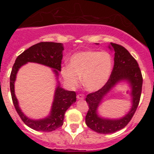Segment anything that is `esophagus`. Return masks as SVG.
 <instances>
[{
  "mask_svg": "<svg viewBox=\"0 0 154 154\" xmlns=\"http://www.w3.org/2000/svg\"><path fill=\"white\" fill-rule=\"evenodd\" d=\"M77 98L79 100H82L84 99V95L82 94H78L77 95Z\"/></svg>",
  "mask_w": 154,
  "mask_h": 154,
  "instance_id": "obj_1",
  "label": "esophagus"
}]
</instances>
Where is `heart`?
<instances>
[{"mask_svg":"<svg viewBox=\"0 0 154 154\" xmlns=\"http://www.w3.org/2000/svg\"><path fill=\"white\" fill-rule=\"evenodd\" d=\"M112 70V59L106 52L85 51L72 55L69 66H62L61 73L69 87H75L81 77L88 91L101 89L109 80Z\"/></svg>","mask_w":154,"mask_h":154,"instance_id":"1","label":"heart"}]
</instances>
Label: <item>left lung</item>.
<instances>
[{
  "mask_svg": "<svg viewBox=\"0 0 154 154\" xmlns=\"http://www.w3.org/2000/svg\"><path fill=\"white\" fill-rule=\"evenodd\" d=\"M109 48L114 51V65L110 77L101 89L90 93L86 97L89 110L85 116V123L88 128L100 134L115 132L130 122L139 104L143 85L142 74L138 63L129 51L122 45L112 43L109 44ZM125 81L131 86V91H128L131 96L132 106L130 111L119 119H109L99 116L97 109L104 97L118 83Z\"/></svg>",
  "mask_w": 154,
  "mask_h": 154,
  "instance_id": "obj_1",
  "label": "left lung"
}]
</instances>
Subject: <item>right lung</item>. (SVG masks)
Listing matches in <instances>:
<instances>
[{
    "label": "right lung",
    "mask_w": 154,
    "mask_h": 154,
    "mask_svg": "<svg viewBox=\"0 0 154 154\" xmlns=\"http://www.w3.org/2000/svg\"><path fill=\"white\" fill-rule=\"evenodd\" d=\"M63 51V43L41 42L29 48L19 55L12 67L10 76V90L13 103L24 123L29 128L37 131L51 132L62 126L65 112L71 106L72 104L76 102L75 92L64 90L60 86L58 80L59 72H61ZM28 62L40 63L53 68L57 79V87L55 90L54 101L50 114L43 119L33 120L26 117L20 110L15 95L14 82L17 72L23 65Z\"/></svg>",
    "instance_id": "1"
}]
</instances>
